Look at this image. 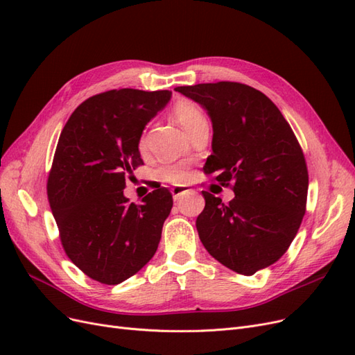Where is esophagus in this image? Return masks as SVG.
<instances>
[{
    "mask_svg": "<svg viewBox=\"0 0 355 355\" xmlns=\"http://www.w3.org/2000/svg\"><path fill=\"white\" fill-rule=\"evenodd\" d=\"M188 191H189V189H187V188H184V187H176V188L171 189V196H173V200H175V201H178L182 196H185Z\"/></svg>",
    "mask_w": 355,
    "mask_h": 355,
    "instance_id": "obj_1",
    "label": "esophagus"
}]
</instances>
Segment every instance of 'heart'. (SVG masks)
Here are the masks:
<instances>
[{
  "label": "heart",
  "mask_w": 355,
  "mask_h": 355,
  "mask_svg": "<svg viewBox=\"0 0 355 355\" xmlns=\"http://www.w3.org/2000/svg\"><path fill=\"white\" fill-rule=\"evenodd\" d=\"M173 115L178 120V123L185 128V130L189 135H194L196 132L201 130V128L209 127V121L206 114L202 112L200 106L191 101H182L175 105L173 108ZM148 145V139L144 135L141 137V142H139V148L145 151ZM158 176L161 180L168 182V184L173 185H180L187 182L188 179V170L185 166L182 164H175V166H166L163 168H159Z\"/></svg>",
  "instance_id": "1"
}]
</instances>
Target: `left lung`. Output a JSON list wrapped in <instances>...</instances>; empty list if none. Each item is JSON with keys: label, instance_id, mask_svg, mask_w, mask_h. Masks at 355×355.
<instances>
[{"label": "left lung", "instance_id": "left-lung-1", "mask_svg": "<svg viewBox=\"0 0 355 355\" xmlns=\"http://www.w3.org/2000/svg\"><path fill=\"white\" fill-rule=\"evenodd\" d=\"M201 105L213 127L206 173L232 185L223 204L202 191L197 231L206 250L230 270L253 275L275 263L296 237L305 214L308 170L302 149L280 110L240 83L176 87Z\"/></svg>", "mask_w": 355, "mask_h": 355}]
</instances>
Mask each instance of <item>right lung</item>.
Wrapping results in <instances>:
<instances>
[{
    "instance_id": "1",
    "label": "right lung",
    "mask_w": 355,
    "mask_h": 355,
    "mask_svg": "<svg viewBox=\"0 0 355 355\" xmlns=\"http://www.w3.org/2000/svg\"><path fill=\"white\" fill-rule=\"evenodd\" d=\"M171 92L110 90L83 102L60 133L47 196L69 259L93 280L120 284L153 259L173 198L158 188L128 202L123 191L144 164L145 125Z\"/></svg>"
}]
</instances>
